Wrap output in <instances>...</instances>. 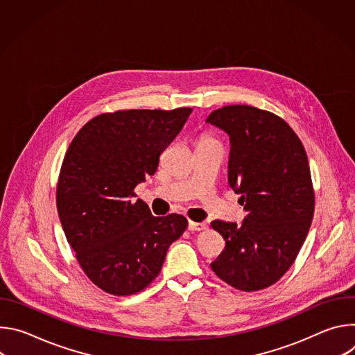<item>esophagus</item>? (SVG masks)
I'll list each match as a JSON object with an SVG mask.
<instances>
[{
    "label": "esophagus",
    "mask_w": 355,
    "mask_h": 355,
    "mask_svg": "<svg viewBox=\"0 0 355 355\" xmlns=\"http://www.w3.org/2000/svg\"><path fill=\"white\" fill-rule=\"evenodd\" d=\"M188 229H189L191 232H200V230H205V229H207V225H205V223H199V222H192V220H189Z\"/></svg>",
    "instance_id": "34e87169"
}]
</instances>
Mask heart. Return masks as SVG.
Here are the masks:
<instances>
[{
  "instance_id": "obj_1",
  "label": "heart",
  "mask_w": 355,
  "mask_h": 355,
  "mask_svg": "<svg viewBox=\"0 0 355 355\" xmlns=\"http://www.w3.org/2000/svg\"><path fill=\"white\" fill-rule=\"evenodd\" d=\"M207 141H214V139H211V137H208V136H202L198 143H207Z\"/></svg>"
}]
</instances>
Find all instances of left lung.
Instances as JSON below:
<instances>
[{"label":"left lung","instance_id":"1","mask_svg":"<svg viewBox=\"0 0 355 355\" xmlns=\"http://www.w3.org/2000/svg\"><path fill=\"white\" fill-rule=\"evenodd\" d=\"M207 122L230 136L229 185L247 216L241 225L214 220L226 245L211 264L230 286L252 292L275 284L291 268L315 212L305 147L278 115L250 105H227Z\"/></svg>","mask_w":355,"mask_h":355}]
</instances>
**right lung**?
Instances as JSON below:
<instances>
[{"mask_svg":"<svg viewBox=\"0 0 355 355\" xmlns=\"http://www.w3.org/2000/svg\"><path fill=\"white\" fill-rule=\"evenodd\" d=\"M192 108L126 110L88 121L66 151L56 204L76 259L99 289L115 296L143 291L160 274L167 250L188 226L182 215L153 216L135 188Z\"/></svg>","mask_w":355,"mask_h":355,"instance_id":"add662e5","label":"right lung"}]
</instances>
